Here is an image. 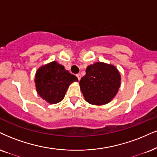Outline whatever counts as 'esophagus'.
<instances>
[{
	"instance_id": "obj_1",
	"label": "esophagus",
	"mask_w": 157,
	"mask_h": 157,
	"mask_svg": "<svg viewBox=\"0 0 157 157\" xmlns=\"http://www.w3.org/2000/svg\"><path fill=\"white\" fill-rule=\"evenodd\" d=\"M76 77L78 78V80H80L81 78H82V75H81L80 73H78V74H76Z\"/></svg>"
}]
</instances>
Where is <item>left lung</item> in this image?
<instances>
[{
	"label": "left lung",
	"instance_id": "8db88e82",
	"mask_svg": "<svg viewBox=\"0 0 157 157\" xmlns=\"http://www.w3.org/2000/svg\"><path fill=\"white\" fill-rule=\"evenodd\" d=\"M79 84L86 102L92 105H104L117 94L121 76L113 65L96 63L86 67V75Z\"/></svg>",
	"mask_w": 157,
	"mask_h": 157
}]
</instances>
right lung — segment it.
Instances as JSON below:
<instances>
[{
    "label": "right lung",
    "instance_id": "right-lung-1",
    "mask_svg": "<svg viewBox=\"0 0 157 157\" xmlns=\"http://www.w3.org/2000/svg\"><path fill=\"white\" fill-rule=\"evenodd\" d=\"M73 82H78L77 77L57 62L40 67L35 78L38 94L51 104L63 100L69 85Z\"/></svg>",
    "mask_w": 157,
    "mask_h": 157
}]
</instances>
